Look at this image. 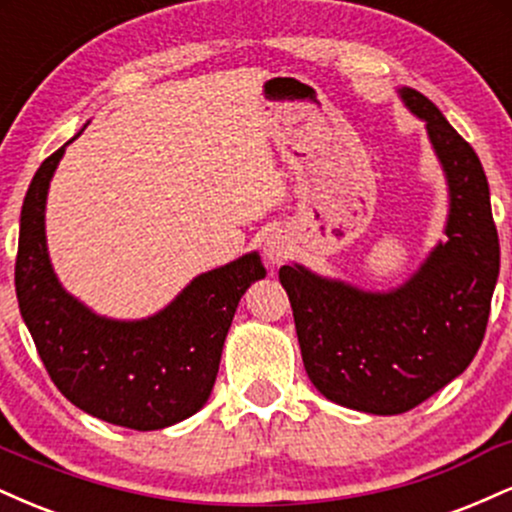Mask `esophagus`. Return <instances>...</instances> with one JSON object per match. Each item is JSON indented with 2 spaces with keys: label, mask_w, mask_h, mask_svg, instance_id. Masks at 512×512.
I'll use <instances>...</instances> for the list:
<instances>
[{
  "label": "esophagus",
  "mask_w": 512,
  "mask_h": 512,
  "mask_svg": "<svg viewBox=\"0 0 512 512\" xmlns=\"http://www.w3.org/2000/svg\"><path fill=\"white\" fill-rule=\"evenodd\" d=\"M293 248H296V243H293V238L289 236L286 231H272L267 236V240H264V257H267L269 264H284L289 257L293 255Z\"/></svg>",
  "instance_id": "1"
}]
</instances>
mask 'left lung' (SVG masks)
Returning <instances> with one entry per match:
<instances>
[{
	"label": "left lung",
	"instance_id": "8db88e82",
	"mask_svg": "<svg viewBox=\"0 0 512 512\" xmlns=\"http://www.w3.org/2000/svg\"><path fill=\"white\" fill-rule=\"evenodd\" d=\"M397 93L426 122L448 182L445 238L390 291L358 289L298 262L279 269L310 383L334 404L378 416L419 407L467 370L501 267L479 156L426 96L407 86Z\"/></svg>",
	"mask_w": 512,
	"mask_h": 512
}]
</instances>
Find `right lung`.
I'll return each instance as SVG.
<instances>
[{
    "mask_svg": "<svg viewBox=\"0 0 512 512\" xmlns=\"http://www.w3.org/2000/svg\"><path fill=\"white\" fill-rule=\"evenodd\" d=\"M74 139L45 158L23 199L16 255L21 317L52 383L74 407L108 424L158 431L207 404L240 298L267 269L252 250L195 276L166 308L142 320L93 313L60 284L45 238L52 175Z\"/></svg>",
    "mask_w": 512,
    "mask_h": 512,
    "instance_id": "add662e5",
    "label": "right lung"
}]
</instances>
